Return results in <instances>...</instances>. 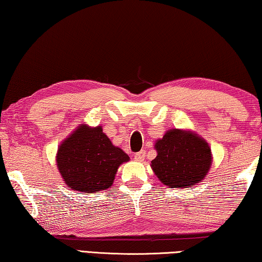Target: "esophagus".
<instances>
[{
    "instance_id": "1",
    "label": "esophagus",
    "mask_w": 262,
    "mask_h": 262,
    "mask_svg": "<svg viewBox=\"0 0 262 262\" xmlns=\"http://www.w3.org/2000/svg\"><path fill=\"white\" fill-rule=\"evenodd\" d=\"M144 157H145V151H144V150H141V151L134 154V159H135V161L141 162V161H143Z\"/></svg>"
}]
</instances>
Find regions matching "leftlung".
Wrapping results in <instances>:
<instances>
[{"label": "left lung", "mask_w": 262, "mask_h": 262, "mask_svg": "<svg viewBox=\"0 0 262 262\" xmlns=\"http://www.w3.org/2000/svg\"><path fill=\"white\" fill-rule=\"evenodd\" d=\"M151 167L157 178L171 188H187L201 183L211 165L207 142L189 130L171 129L155 144Z\"/></svg>", "instance_id": "8db88e82"}]
</instances>
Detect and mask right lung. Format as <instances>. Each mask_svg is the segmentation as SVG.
I'll return each instance as SVG.
<instances>
[{"label": "right lung", "instance_id": "add662e5", "mask_svg": "<svg viewBox=\"0 0 262 262\" xmlns=\"http://www.w3.org/2000/svg\"><path fill=\"white\" fill-rule=\"evenodd\" d=\"M129 161L115 147L103 128L78 126L60 144L56 165L68 187L77 192H99L113 184L118 167Z\"/></svg>", "mask_w": 262, "mask_h": 262}]
</instances>
